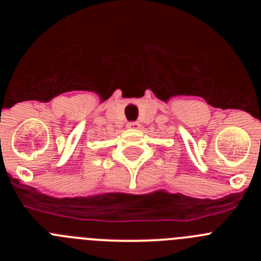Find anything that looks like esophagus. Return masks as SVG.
<instances>
[{
    "instance_id": "esophagus-1",
    "label": "esophagus",
    "mask_w": 261,
    "mask_h": 261,
    "mask_svg": "<svg viewBox=\"0 0 261 261\" xmlns=\"http://www.w3.org/2000/svg\"><path fill=\"white\" fill-rule=\"evenodd\" d=\"M126 128H128V129H138V128H140V124L136 123V121H133V123H128V124H126Z\"/></svg>"
}]
</instances>
